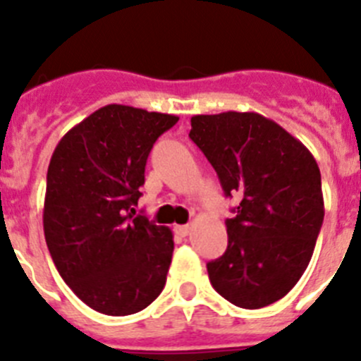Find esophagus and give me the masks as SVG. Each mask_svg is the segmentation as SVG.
<instances>
[{
    "instance_id": "obj_1",
    "label": "esophagus",
    "mask_w": 361,
    "mask_h": 361,
    "mask_svg": "<svg viewBox=\"0 0 361 361\" xmlns=\"http://www.w3.org/2000/svg\"><path fill=\"white\" fill-rule=\"evenodd\" d=\"M175 233H177L178 237H186L188 233H190V226H175Z\"/></svg>"
}]
</instances>
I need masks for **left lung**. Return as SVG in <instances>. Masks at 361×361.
<instances>
[{"mask_svg":"<svg viewBox=\"0 0 361 361\" xmlns=\"http://www.w3.org/2000/svg\"><path fill=\"white\" fill-rule=\"evenodd\" d=\"M190 139L226 195L240 197L226 220L228 250L208 262L209 282L237 307H266L309 266L325 212L320 168L298 139L257 111L193 116Z\"/></svg>","mask_w":361,"mask_h":361,"instance_id":"obj_1","label":"left lung"}]
</instances>
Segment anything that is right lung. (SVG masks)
<instances>
[{
  "label": "right lung",
  "mask_w": 361,
  "mask_h": 361,
  "mask_svg": "<svg viewBox=\"0 0 361 361\" xmlns=\"http://www.w3.org/2000/svg\"><path fill=\"white\" fill-rule=\"evenodd\" d=\"M177 121L106 104L68 130L50 159L44 240L68 288L108 317L142 311L164 289L173 233L132 206L153 142Z\"/></svg>",
  "instance_id": "1"
}]
</instances>
